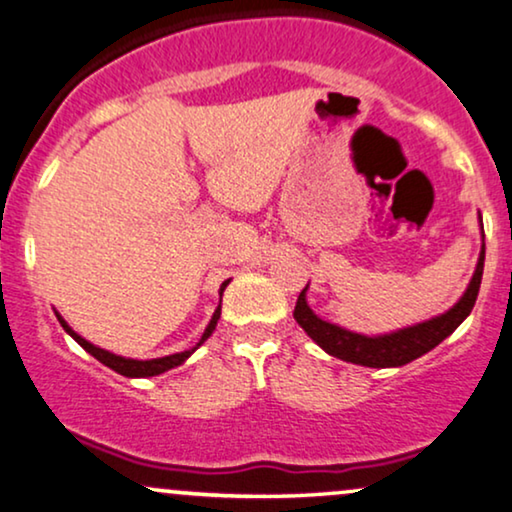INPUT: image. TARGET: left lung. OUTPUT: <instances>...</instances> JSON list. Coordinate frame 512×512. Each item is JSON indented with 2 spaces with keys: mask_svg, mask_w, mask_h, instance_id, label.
I'll use <instances>...</instances> for the list:
<instances>
[{
  "mask_svg": "<svg viewBox=\"0 0 512 512\" xmlns=\"http://www.w3.org/2000/svg\"><path fill=\"white\" fill-rule=\"evenodd\" d=\"M480 228H482V216H480ZM484 237V230H482ZM482 270H484V244L477 258L475 272L470 277L468 289L463 291V296L456 301L447 313L430 317L426 322L411 324V327L390 331V334H378V336H364L357 331H350L338 324H331L322 317L313 313V308L308 305L305 291L308 284L298 296L296 308H294V320L301 324V329L308 334L313 341L320 345L324 353L338 357L343 362L360 364V367H374V369H388V367H402L409 364L416 357L430 353L435 345H440L444 338L454 334V329L466 320L477 301V291H480L482 282Z\"/></svg>",
  "mask_w": 512,
  "mask_h": 512,
  "instance_id": "obj_1",
  "label": "left lung"
}]
</instances>
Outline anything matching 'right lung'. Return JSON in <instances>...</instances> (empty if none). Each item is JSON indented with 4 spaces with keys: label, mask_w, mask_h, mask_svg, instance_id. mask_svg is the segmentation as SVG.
<instances>
[{
    "label": "right lung",
    "mask_w": 512,
    "mask_h": 512,
    "mask_svg": "<svg viewBox=\"0 0 512 512\" xmlns=\"http://www.w3.org/2000/svg\"><path fill=\"white\" fill-rule=\"evenodd\" d=\"M228 284H230V280H225V282L221 284V291H218V294L223 296V291H225V287H228ZM56 317H58V322H61V327H63L65 331H68V334H70L72 338H75V341H77L79 345H82L86 353L94 355L98 362L105 364V367H110L112 371H117V374H122V376H126V378H148V376L164 374V371H169V369H174V367H181V364H183L185 360H188V357H190L192 353H195L199 345H202L211 334H214V329H216V324H218V317H221V305H218V308H216L214 317H211V322L207 324V329H204V334H202V338H199V343L195 345V348L183 350V353L167 355V357H155V360H134V357H122V355L108 353V350L98 348V345L89 343V341H86V338L79 336L77 331L72 329L70 324L65 322L61 315L56 313Z\"/></svg>",
    "instance_id": "add662e5"
}]
</instances>
